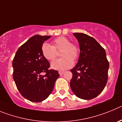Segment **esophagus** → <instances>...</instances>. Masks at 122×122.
<instances>
[{"instance_id":"1","label":"esophagus","mask_w":122,"mask_h":122,"mask_svg":"<svg viewBox=\"0 0 122 122\" xmlns=\"http://www.w3.org/2000/svg\"><path fill=\"white\" fill-rule=\"evenodd\" d=\"M64 73V71H59V74H60V75H63Z\"/></svg>"}]
</instances>
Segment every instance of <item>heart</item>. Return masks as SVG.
Returning <instances> with one entry per match:
<instances>
[{
    "label": "heart",
    "mask_w": 122,
    "mask_h": 122,
    "mask_svg": "<svg viewBox=\"0 0 122 122\" xmlns=\"http://www.w3.org/2000/svg\"><path fill=\"white\" fill-rule=\"evenodd\" d=\"M57 51H61V58L51 62V67L55 70L64 71L73 66V61L78 59L80 55L78 46L71 43V40L64 36H59L53 39L52 46L44 42L41 46V52L45 58L53 61L56 58Z\"/></svg>",
    "instance_id": "b5f03b06"
}]
</instances>
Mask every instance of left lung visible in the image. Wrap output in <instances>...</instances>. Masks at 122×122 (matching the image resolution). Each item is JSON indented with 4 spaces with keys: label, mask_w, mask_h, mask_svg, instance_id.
I'll use <instances>...</instances> for the list:
<instances>
[{
    "label": "left lung",
    "mask_w": 122,
    "mask_h": 122,
    "mask_svg": "<svg viewBox=\"0 0 122 122\" xmlns=\"http://www.w3.org/2000/svg\"><path fill=\"white\" fill-rule=\"evenodd\" d=\"M80 46V56L71 71V89L78 98L91 100L98 96L107 81L109 62L106 51L94 38L82 33H74Z\"/></svg>",
    "instance_id": "left-lung-1"
}]
</instances>
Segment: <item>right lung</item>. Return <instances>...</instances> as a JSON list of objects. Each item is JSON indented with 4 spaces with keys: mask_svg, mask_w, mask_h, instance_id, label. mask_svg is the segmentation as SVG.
Returning <instances> with one entry per match:
<instances>
[{
    "mask_svg": "<svg viewBox=\"0 0 122 122\" xmlns=\"http://www.w3.org/2000/svg\"><path fill=\"white\" fill-rule=\"evenodd\" d=\"M50 37L33 36L19 48L13 59V76L16 87L24 98L33 102L47 98L60 76L58 71L49 69L50 64L41 52V46Z\"/></svg>",
    "mask_w": 122,
    "mask_h": 122,
    "instance_id": "1",
    "label": "right lung"
}]
</instances>
